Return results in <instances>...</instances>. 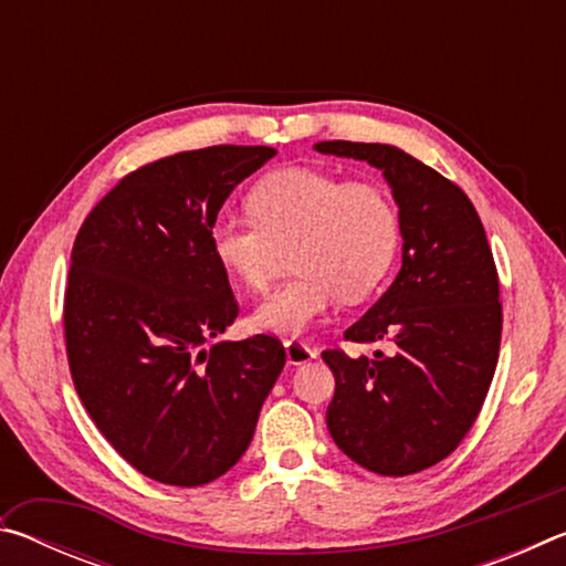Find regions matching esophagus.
I'll list each match as a JSON object with an SVG mask.
<instances>
[{
    "label": "esophagus",
    "mask_w": 566,
    "mask_h": 566,
    "mask_svg": "<svg viewBox=\"0 0 566 566\" xmlns=\"http://www.w3.org/2000/svg\"><path fill=\"white\" fill-rule=\"evenodd\" d=\"M284 352H286V361L294 364V367H300V364L317 359V349L306 347V344L300 342V339H286L284 342Z\"/></svg>",
    "instance_id": "obj_1"
}]
</instances>
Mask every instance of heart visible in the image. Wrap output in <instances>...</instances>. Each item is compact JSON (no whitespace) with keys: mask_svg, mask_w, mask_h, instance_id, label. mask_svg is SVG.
I'll return each mask as SVG.
<instances>
[{"mask_svg":"<svg viewBox=\"0 0 566 566\" xmlns=\"http://www.w3.org/2000/svg\"><path fill=\"white\" fill-rule=\"evenodd\" d=\"M252 219H217L209 247L244 286L272 284L276 249L295 244L290 282L256 306L254 327L300 337L337 302H359L385 282L399 249V212L371 181H344L314 167L270 171L249 191Z\"/></svg>","mask_w":566,"mask_h":566,"instance_id":"obj_1","label":"heart"}]
</instances>
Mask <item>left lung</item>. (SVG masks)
Returning a JSON list of instances; mask_svg holds the SVG:
<instances>
[{"label":"left lung","instance_id":"1","mask_svg":"<svg viewBox=\"0 0 566 566\" xmlns=\"http://www.w3.org/2000/svg\"><path fill=\"white\" fill-rule=\"evenodd\" d=\"M319 155L367 161L399 207L401 270L379 302L344 332L391 352L327 349L334 397L327 427L352 462L405 476L442 462L472 429L502 339L500 280L469 197L391 145L317 142Z\"/></svg>","mask_w":566,"mask_h":566}]
</instances>
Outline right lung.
I'll return each mask as SVG.
<instances>
[{
	"mask_svg": "<svg viewBox=\"0 0 566 566\" xmlns=\"http://www.w3.org/2000/svg\"><path fill=\"white\" fill-rule=\"evenodd\" d=\"M276 155L219 145L124 177L72 247L64 337L72 379L127 462L171 486H202L247 452L284 369L280 339L217 342L239 306L209 229L239 181Z\"/></svg>",
	"mask_w": 566,
	"mask_h": 566,
	"instance_id": "obj_1",
	"label": "right lung"
}]
</instances>
